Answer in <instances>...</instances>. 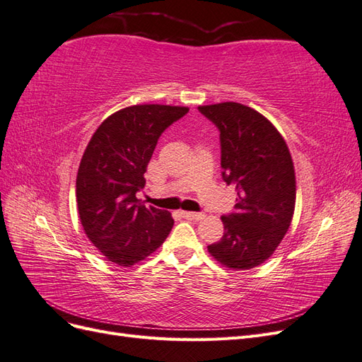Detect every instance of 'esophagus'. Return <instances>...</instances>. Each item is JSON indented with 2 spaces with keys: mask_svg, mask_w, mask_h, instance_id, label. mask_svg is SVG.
<instances>
[{
  "mask_svg": "<svg viewBox=\"0 0 362 362\" xmlns=\"http://www.w3.org/2000/svg\"><path fill=\"white\" fill-rule=\"evenodd\" d=\"M181 216L184 218H187V221H201V218H204V214L202 213H192V211H181Z\"/></svg>",
  "mask_w": 362,
  "mask_h": 362,
  "instance_id": "obj_1",
  "label": "esophagus"
}]
</instances>
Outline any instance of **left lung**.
<instances>
[{"mask_svg":"<svg viewBox=\"0 0 362 362\" xmlns=\"http://www.w3.org/2000/svg\"><path fill=\"white\" fill-rule=\"evenodd\" d=\"M198 108L221 131L222 177L237 192L235 211L222 216L225 233L208 252L228 269H254L272 257L291 225V154L275 125L254 108L238 103Z\"/></svg>","mask_w":362,"mask_h":362,"instance_id":"left-lung-1","label":"left lung"}]
</instances>
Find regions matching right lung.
Returning a JSON list of instances; mask_svg holds the SVG:
<instances>
[{
    "label": "right lung",
    "mask_w": 362,
    "mask_h": 362,
    "mask_svg": "<svg viewBox=\"0 0 362 362\" xmlns=\"http://www.w3.org/2000/svg\"><path fill=\"white\" fill-rule=\"evenodd\" d=\"M187 107L122 108L96 128L76 173V204L87 238L117 266L131 267L157 250L173 226L169 211L145 206L136 193L161 133Z\"/></svg>",
    "instance_id": "1"
}]
</instances>
